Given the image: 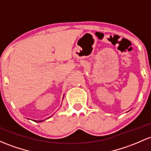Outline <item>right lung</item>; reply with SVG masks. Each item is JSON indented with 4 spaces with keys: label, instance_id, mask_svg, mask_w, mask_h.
Listing matches in <instances>:
<instances>
[{
    "label": "right lung",
    "instance_id": "1",
    "mask_svg": "<svg viewBox=\"0 0 151 151\" xmlns=\"http://www.w3.org/2000/svg\"><path fill=\"white\" fill-rule=\"evenodd\" d=\"M35 122H42L43 120H39V121H36V120H34Z\"/></svg>",
    "mask_w": 151,
    "mask_h": 151
}]
</instances>
